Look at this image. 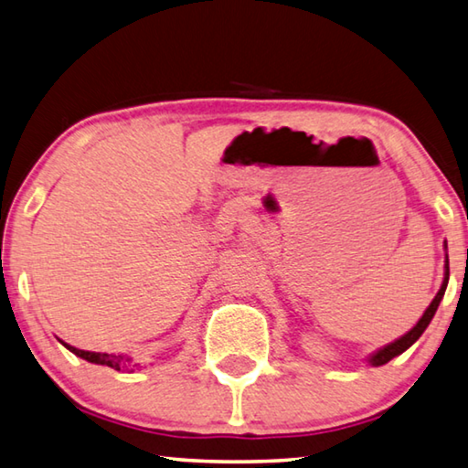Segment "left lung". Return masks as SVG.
I'll use <instances>...</instances> for the list:
<instances>
[{
  "label": "left lung",
  "instance_id": "1",
  "mask_svg": "<svg viewBox=\"0 0 468 468\" xmlns=\"http://www.w3.org/2000/svg\"><path fill=\"white\" fill-rule=\"evenodd\" d=\"M448 277H450V267H448V257H446V275H444V283H441V288H440V292L436 293V298L431 300V304L428 306V310H425L423 316L420 318V323H417L411 331H409L407 335H403V337H400V339H397L395 343H390V346L382 347L380 351H376V354L370 357V364H372V366H384V364H388L392 357H397V356L403 354V351H407L409 347L413 346V343H415L417 339L421 337L423 331L428 329V324L431 323L433 314H436V310H438V306H440L441 298H444V292H446V285H448Z\"/></svg>",
  "mask_w": 468,
  "mask_h": 468
}]
</instances>
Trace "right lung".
<instances>
[{
	"mask_svg": "<svg viewBox=\"0 0 468 468\" xmlns=\"http://www.w3.org/2000/svg\"><path fill=\"white\" fill-rule=\"evenodd\" d=\"M65 347H68L71 354H76L78 357L86 359L90 364H101V366H109L114 367V370H122V367H127V359H122L121 356H112V354H94V351H84V349H78V347H71L68 343H63Z\"/></svg>",
	"mask_w": 468,
	"mask_h": 468,
	"instance_id": "obj_1",
	"label": "right lung"
}]
</instances>
